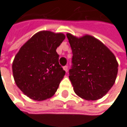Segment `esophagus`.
Returning <instances> with one entry per match:
<instances>
[{
	"mask_svg": "<svg viewBox=\"0 0 127 127\" xmlns=\"http://www.w3.org/2000/svg\"><path fill=\"white\" fill-rule=\"evenodd\" d=\"M64 70L66 71V72H67V71H68V66H64Z\"/></svg>",
	"mask_w": 127,
	"mask_h": 127,
	"instance_id": "1",
	"label": "esophagus"
}]
</instances>
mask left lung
Segmentation results:
<instances>
[{
  "instance_id": "obj_1",
  "label": "left lung",
  "mask_w": 127,
  "mask_h": 127,
  "mask_svg": "<svg viewBox=\"0 0 127 127\" xmlns=\"http://www.w3.org/2000/svg\"><path fill=\"white\" fill-rule=\"evenodd\" d=\"M73 58L69 79L77 95L87 100L102 98L115 83L118 63L114 54L90 35L66 34Z\"/></svg>"
}]
</instances>
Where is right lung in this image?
I'll return each mask as SVG.
<instances>
[{"label":"right lung","instance_id":"1","mask_svg":"<svg viewBox=\"0 0 127 127\" xmlns=\"http://www.w3.org/2000/svg\"><path fill=\"white\" fill-rule=\"evenodd\" d=\"M65 39L62 33L41 31L20 49L12 62V74L24 94L37 101L55 94L66 72L59 63L56 48Z\"/></svg>","mask_w":127,"mask_h":127}]
</instances>
